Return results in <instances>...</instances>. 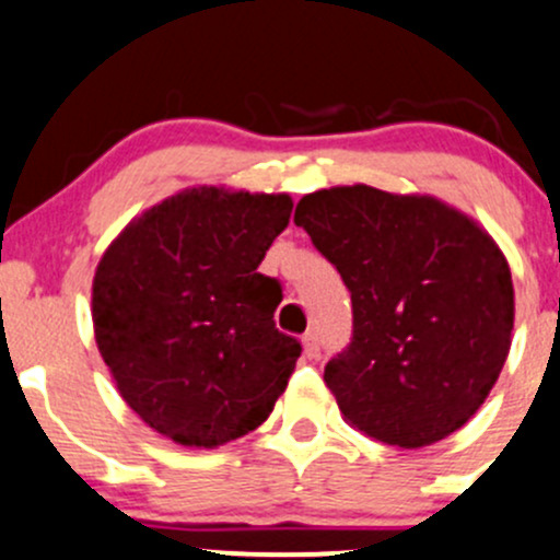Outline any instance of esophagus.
<instances>
[{"label": "esophagus", "mask_w": 560, "mask_h": 560, "mask_svg": "<svg viewBox=\"0 0 560 560\" xmlns=\"http://www.w3.org/2000/svg\"><path fill=\"white\" fill-rule=\"evenodd\" d=\"M303 353L308 355V359H318V355H322V342H318L316 331H308V335L303 337Z\"/></svg>", "instance_id": "1"}]
</instances>
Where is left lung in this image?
Returning a JSON list of instances; mask_svg holds the SVG:
<instances>
[{"mask_svg":"<svg viewBox=\"0 0 560 560\" xmlns=\"http://www.w3.org/2000/svg\"><path fill=\"white\" fill-rule=\"evenodd\" d=\"M294 223L340 270L353 340L324 366L342 420L420 450L481 409L510 353V266L470 214L364 183L303 196Z\"/></svg>","mask_w":560,"mask_h":560,"instance_id":"obj_1","label":"left lung"}]
</instances>
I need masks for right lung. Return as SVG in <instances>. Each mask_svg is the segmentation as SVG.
Here are the masks:
<instances>
[{"label":"right lung","instance_id":"1","mask_svg":"<svg viewBox=\"0 0 560 560\" xmlns=\"http://www.w3.org/2000/svg\"><path fill=\"white\" fill-rule=\"evenodd\" d=\"M290 194L186 188L125 225L92 279V327L145 425L218 450L268 420L300 355L276 329L279 281L257 273Z\"/></svg>","mask_w":560,"mask_h":560}]
</instances>
